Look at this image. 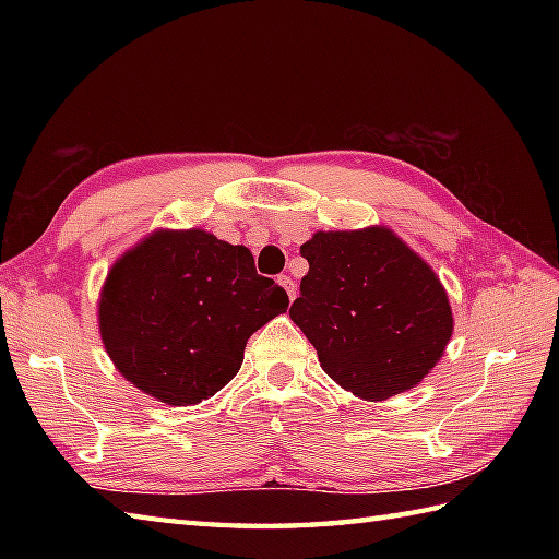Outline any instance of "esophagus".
Returning a JSON list of instances; mask_svg holds the SVG:
<instances>
[{"mask_svg":"<svg viewBox=\"0 0 559 559\" xmlns=\"http://www.w3.org/2000/svg\"><path fill=\"white\" fill-rule=\"evenodd\" d=\"M278 283L283 286V290L288 293V298L295 300V281L290 276H278Z\"/></svg>","mask_w":559,"mask_h":559,"instance_id":"obj_1","label":"esophagus"}]
</instances>
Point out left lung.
Returning <instances> with one entry per match:
<instances>
[{
  "mask_svg": "<svg viewBox=\"0 0 559 559\" xmlns=\"http://www.w3.org/2000/svg\"><path fill=\"white\" fill-rule=\"evenodd\" d=\"M300 254L310 271L290 319L322 370L362 401H386L420 384L454 331L432 266L386 225L317 230Z\"/></svg>",
  "mask_w": 559,
  "mask_h": 559,
  "instance_id": "left-lung-1",
  "label": "left lung"
}]
</instances>
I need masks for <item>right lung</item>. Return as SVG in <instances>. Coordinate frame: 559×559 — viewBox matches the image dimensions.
Wrapping results in <instances>:
<instances>
[{"label":"right lung","mask_w":559,"mask_h":559,"mask_svg":"<svg viewBox=\"0 0 559 559\" xmlns=\"http://www.w3.org/2000/svg\"><path fill=\"white\" fill-rule=\"evenodd\" d=\"M286 310V290L259 276L245 245L158 228L110 266L98 329L127 382L168 406H194L230 382L247 338Z\"/></svg>","instance_id":"obj_1"}]
</instances>
